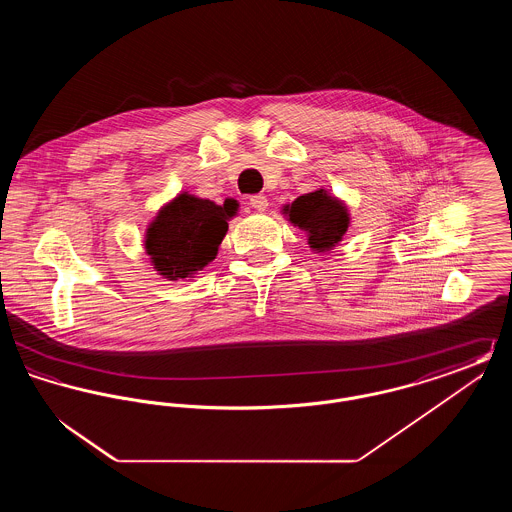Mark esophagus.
I'll return each instance as SVG.
<instances>
[{"label":"esophagus","instance_id":"34e87169","mask_svg":"<svg viewBox=\"0 0 512 512\" xmlns=\"http://www.w3.org/2000/svg\"><path fill=\"white\" fill-rule=\"evenodd\" d=\"M249 205L255 209V211H259V213H263V211H267L268 209V199L267 195H251L249 197Z\"/></svg>","mask_w":512,"mask_h":512}]
</instances>
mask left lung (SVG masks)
Here are the masks:
<instances>
[{
	"mask_svg": "<svg viewBox=\"0 0 512 512\" xmlns=\"http://www.w3.org/2000/svg\"><path fill=\"white\" fill-rule=\"evenodd\" d=\"M282 211L293 226H299L307 234L309 247L317 253L330 251L340 244L349 228L345 203L322 188L299 195L292 205H284Z\"/></svg>",
	"mask_w": 512,
	"mask_h": 512,
	"instance_id": "1",
	"label": "left lung"
}]
</instances>
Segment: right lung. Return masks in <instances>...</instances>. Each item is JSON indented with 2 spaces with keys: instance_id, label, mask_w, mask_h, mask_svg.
Listing matches in <instances>:
<instances>
[{
  "instance_id": "right-lung-1",
  "label": "right lung",
  "mask_w": 512,
  "mask_h": 512,
  "mask_svg": "<svg viewBox=\"0 0 512 512\" xmlns=\"http://www.w3.org/2000/svg\"><path fill=\"white\" fill-rule=\"evenodd\" d=\"M236 201L217 205L188 192L163 205L146 230V253L153 268L169 280L192 278L219 253Z\"/></svg>"
}]
</instances>
